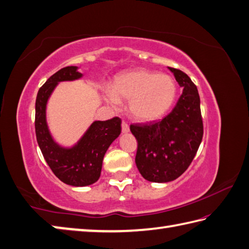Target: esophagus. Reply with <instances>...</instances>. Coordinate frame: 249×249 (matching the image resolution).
Instances as JSON below:
<instances>
[{
	"label": "esophagus",
	"mask_w": 249,
	"mask_h": 249,
	"mask_svg": "<svg viewBox=\"0 0 249 249\" xmlns=\"http://www.w3.org/2000/svg\"><path fill=\"white\" fill-rule=\"evenodd\" d=\"M122 131H123V134H127L129 131V126L126 122H122Z\"/></svg>",
	"instance_id": "34e87169"
}]
</instances>
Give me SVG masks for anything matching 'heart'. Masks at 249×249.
Here are the masks:
<instances>
[{
  "label": "heart",
  "mask_w": 249,
  "mask_h": 249,
  "mask_svg": "<svg viewBox=\"0 0 249 249\" xmlns=\"http://www.w3.org/2000/svg\"><path fill=\"white\" fill-rule=\"evenodd\" d=\"M176 95V83L169 75L143 69L121 73L113 81L112 90L104 92L107 104L113 108H118L120 100L129 101V113L141 122L162 118L172 108Z\"/></svg>",
  "instance_id": "obj_1"
}]
</instances>
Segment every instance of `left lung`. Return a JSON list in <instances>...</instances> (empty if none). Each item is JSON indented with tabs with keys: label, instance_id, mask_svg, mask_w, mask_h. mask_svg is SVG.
<instances>
[{
	"label": "left lung",
	"instance_id": "left-lung-1",
	"mask_svg": "<svg viewBox=\"0 0 249 249\" xmlns=\"http://www.w3.org/2000/svg\"><path fill=\"white\" fill-rule=\"evenodd\" d=\"M182 94L168 115L144 125H130L138 141L135 162L151 182H169L186 172L203 138L201 101L196 86L186 73L168 68Z\"/></svg>",
	"mask_w": 249,
	"mask_h": 249
}]
</instances>
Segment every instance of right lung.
I'll use <instances>...</instances> for the list:
<instances>
[{
  "label": "right lung",
  "instance_id": "add662e5",
  "mask_svg": "<svg viewBox=\"0 0 249 249\" xmlns=\"http://www.w3.org/2000/svg\"><path fill=\"white\" fill-rule=\"evenodd\" d=\"M79 67L62 68L38 89L36 100V134L44 159L62 182L72 187H86L99 179L102 160L111 143L121 134V120L94 121L74 144L57 142L47 123V104L60 82L80 80Z\"/></svg>",
  "mask_w": 249,
  "mask_h": 249
}]
</instances>
